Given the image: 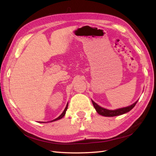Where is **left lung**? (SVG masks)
Here are the masks:
<instances>
[{
    "instance_id": "obj_1",
    "label": "left lung",
    "mask_w": 156,
    "mask_h": 156,
    "mask_svg": "<svg viewBox=\"0 0 156 156\" xmlns=\"http://www.w3.org/2000/svg\"><path fill=\"white\" fill-rule=\"evenodd\" d=\"M137 101L135 102L133 105L129 106L127 107L119 108V109H117V110L112 111V110H108V109L102 108L100 107V106H98L97 103H95L93 101H92V104H93L94 107L96 109L97 112L99 115L105 116V117H115V116H118V115L125 114L126 112L130 111L131 109L135 107V105L137 104Z\"/></svg>"
}]
</instances>
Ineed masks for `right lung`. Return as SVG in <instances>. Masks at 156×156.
Returning a JSON list of instances; mask_svg holds the SVG:
<instances>
[{"label":"right lung","mask_w":156,"mask_h":156,"mask_svg":"<svg viewBox=\"0 0 156 156\" xmlns=\"http://www.w3.org/2000/svg\"><path fill=\"white\" fill-rule=\"evenodd\" d=\"M67 108H68V105H66V108H65V109H64V111H63V112L61 114V115H59L58 118H56L55 119H54V120L51 121V122H52V121H55L59 120V119H62V117H64V116L65 114H66V110H67Z\"/></svg>","instance_id":"obj_1"}]
</instances>
